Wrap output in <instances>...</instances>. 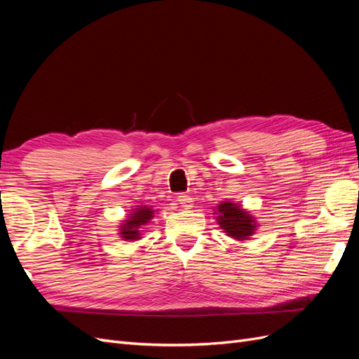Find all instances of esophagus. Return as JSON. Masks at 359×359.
Wrapping results in <instances>:
<instances>
[{
    "instance_id": "esophagus-1",
    "label": "esophagus",
    "mask_w": 359,
    "mask_h": 359,
    "mask_svg": "<svg viewBox=\"0 0 359 359\" xmlns=\"http://www.w3.org/2000/svg\"><path fill=\"white\" fill-rule=\"evenodd\" d=\"M178 203L182 206L184 210H191L193 206V199L190 196H186V194H180V196L177 198Z\"/></svg>"
}]
</instances>
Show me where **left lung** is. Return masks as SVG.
<instances>
[{"label":"left lung","mask_w":359,"mask_h":359,"mask_svg":"<svg viewBox=\"0 0 359 359\" xmlns=\"http://www.w3.org/2000/svg\"><path fill=\"white\" fill-rule=\"evenodd\" d=\"M217 217L215 220L220 224L223 232L227 236L233 238L236 241L248 240L250 236L255 235L257 229V223L255 217L247 212L241 205L233 203L231 201L222 202L214 212Z\"/></svg>","instance_id":"1"}]
</instances>
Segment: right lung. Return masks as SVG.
<instances>
[{
	"label": "right lung",
	"mask_w": 359,
	"mask_h": 359,
	"mask_svg": "<svg viewBox=\"0 0 359 359\" xmlns=\"http://www.w3.org/2000/svg\"><path fill=\"white\" fill-rule=\"evenodd\" d=\"M156 214V211L151 208L148 205H140L137 208H135L132 211V214H128L127 217L128 219L124 220V223H121L119 226V235L124 241H137L140 240V231L142 229V226H145L147 223H149V220L153 219Z\"/></svg>",
	"instance_id": "right-lung-1"
}]
</instances>
